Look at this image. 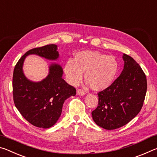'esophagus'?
Here are the masks:
<instances>
[{
  "label": "esophagus",
  "instance_id": "obj_1",
  "mask_svg": "<svg viewBox=\"0 0 157 157\" xmlns=\"http://www.w3.org/2000/svg\"><path fill=\"white\" fill-rule=\"evenodd\" d=\"M77 94L79 95H84L86 94V92H85L84 90H82V89H78L77 90Z\"/></svg>",
  "mask_w": 157,
  "mask_h": 157
}]
</instances>
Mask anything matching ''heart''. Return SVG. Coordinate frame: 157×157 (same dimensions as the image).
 I'll return each mask as SVG.
<instances>
[{
    "label": "heart",
    "instance_id": "heart-1",
    "mask_svg": "<svg viewBox=\"0 0 157 157\" xmlns=\"http://www.w3.org/2000/svg\"><path fill=\"white\" fill-rule=\"evenodd\" d=\"M118 70L116 58L94 50L77 52L73 60L66 62L63 71L68 82L79 83L84 73V79L95 91H102L109 87Z\"/></svg>",
    "mask_w": 157,
    "mask_h": 157
}]
</instances>
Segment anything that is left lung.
Masks as SVG:
<instances>
[{
	"label": "left lung",
	"mask_w": 157,
	"mask_h": 157,
	"mask_svg": "<svg viewBox=\"0 0 157 157\" xmlns=\"http://www.w3.org/2000/svg\"><path fill=\"white\" fill-rule=\"evenodd\" d=\"M124 68L112 84L99 92L98 105L92 117L98 126L108 130L121 127L140 112L147 91V79L139 63L123 54Z\"/></svg>",
	"instance_id": "8db88e82"
}]
</instances>
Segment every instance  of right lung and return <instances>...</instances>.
I'll use <instances>...</instances> for the list:
<instances>
[{
    "label": "right lung",
    "mask_w": 157,
    "mask_h": 157,
    "mask_svg": "<svg viewBox=\"0 0 157 157\" xmlns=\"http://www.w3.org/2000/svg\"><path fill=\"white\" fill-rule=\"evenodd\" d=\"M57 50V46L50 44L28 50L18 61L13 73V98L16 107L26 121L40 128H49L57 123L63 102L69 97L75 95L76 89L62 78L63 69L57 63L49 66L46 78L34 82L23 73V62L29 55L56 60L59 57Z\"/></svg>",
    "instance_id": "obj_1"
}]
</instances>
